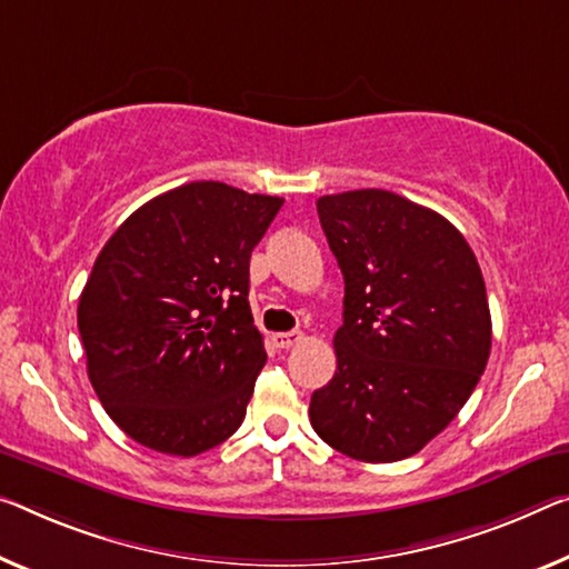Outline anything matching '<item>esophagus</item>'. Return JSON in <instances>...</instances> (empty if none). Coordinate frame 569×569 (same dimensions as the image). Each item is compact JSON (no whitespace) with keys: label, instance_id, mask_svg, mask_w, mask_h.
I'll list each match as a JSON object with an SVG mask.
<instances>
[{"label":"esophagus","instance_id":"1","mask_svg":"<svg viewBox=\"0 0 569 569\" xmlns=\"http://www.w3.org/2000/svg\"><path fill=\"white\" fill-rule=\"evenodd\" d=\"M302 333L300 330H292V333H274L272 340L277 348H282V351H290V348H295L297 343H302Z\"/></svg>","mask_w":569,"mask_h":569}]
</instances>
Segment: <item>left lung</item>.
<instances>
[{"label":"left lung","mask_w":569,"mask_h":569,"mask_svg":"<svg viewBox=\"0 0 569 569\" xmlns=\"http://www.w3.org/2000/svg\"><path fill=\"white\" fill-rule=\"evenodd\" d=\"M343 272L338 369L310 425L361 462L415 456L473 395L491 353L478 259L448 218L379 188L318 198Z\"/></svg>","instance_id":"obj_1"}]
</instances>
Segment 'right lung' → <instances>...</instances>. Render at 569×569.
<instances>
[{
  "mask_svg": "<svg viewBox=\"0 0 569 569\" xmlns=\"http://www.w3.org/2000/svg\"><path fill=\"white\" fill-rule=\"evenodd\" d=\"M284 198L198 180L113 231L78 300L86 366L134 442L193 458L239 430L267 361L249 259Z\"/></svg>",
  "mask_w": 569,
  "mask_h": 569,
  "instance_id": "right-lung-1",
  "label": "right lung"
}]
</instances>
